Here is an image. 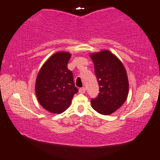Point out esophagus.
Returning <instances> with one entry per match:
<instances>
[{
    "instance_id": "obj_1",
    "label": "esophagus",
    "mask_w": 160,
    "mask_h": 160,
    "mask_svg": "<svg viewBox=\"0 0 160 160\" xmlns=\"http://www.w3.org/2000/svg\"><path fill=\"white\" fill-rule=\"evenodd\" d=\"M79 92H80V93H82V94L85 93V88H80V89H79Z\"/></svg>"
}]
</instances>
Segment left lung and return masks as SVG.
I'll return each mask as SVG.
<instances>
[{"label":"left lung","mask_w":160,"mask_h":160,"mask_svg":"<svg viewBox=\"0 0 160 160\" xmlns=\"http://www.w3.org/2000/svg\"><path fill=\"white\" fill-rule=\"evenodd\" d=\"M90 57L94 63L100 91L98 97L90 101L92 108L103 115H110L127 98V73L120 59L108 50L91 53Z\"/></svg>","instance_id":"obj_1"}]
</instances>
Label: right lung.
Wrapping results in <instances>:
<instances>
[{
	"mask_svg": "<svg viewBox=\"0 0 160 160\" xmlns=\"http://www.w3.org/2000/svg\"><path fill=\"white\" fill-rule=\"evenodd\" d=\"M71 54L57 52L40 69L35 84V92L40 105L52 113H62L70 106L78 92L73 75L68 68Z\"/></svg>",
	"mask_w": 160,
	"mask_h": 160,
	"instance_id": "1",
	"label": "right lung"
}]
</instances>
